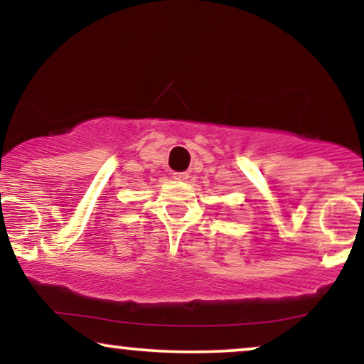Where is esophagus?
<instances>
[{"label": "esophagus", "instance_id": "34e87169", "mask_svg": "<svg viewBox=\"0 0 364 364\" xmlns=\"http://www.w3.org/2000/svg\"><path fill=\"white\" fill-rule=\"evenodd\" d=\"M173 178L176 179V181H188L190 174H188V173H173Z\"/></svg>", "mask_w": 364, "mask_h": 364}]
</instances>
